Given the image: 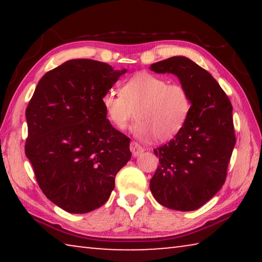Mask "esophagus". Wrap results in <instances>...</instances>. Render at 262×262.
Returning a JSON list of instances; mask_svg holds the SVG:
<instances>
[{"label":"esophagus","mask_w":262,"mask_h":262,"mask_svg":"<svg viewBox=\"0 0 262 262\" xmlns=\"http://www.w3.org/2000/svg\"><path fill=\"white\" fill-rule=\"evenodd\" d=\"M130 151L133 154V156L137 157L144 151V148L137 143V142H132V143H130Z\"/></svg>","instance_id":"esophagus-1"}]
</instances>
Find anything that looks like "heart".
Listing matches in <instances>:
<instances>
[{
	"instance_id": "1",
	"label": "heart",
	"mask_w": 262,
	"mask_h": 262,
	"mask_svg": "<svg viewBox=\"0 0 262 262\" xmlns=\"http://www.w3.org/2000/svg\"><path fill=\"white\" fill-rule=\"evenodd\" d=\"M101 105L115 128L125 129L135 112L137 120L133 132L141 137L155 135L163 142L173 139L183 129L192 110V98L181 84H170L157 75L139 73L122 84L121 92H105Z\"/></svg>"
}]
</instances>
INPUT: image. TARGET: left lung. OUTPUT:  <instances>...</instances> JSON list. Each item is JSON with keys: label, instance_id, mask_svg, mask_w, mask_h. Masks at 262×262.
I'll return each mask as SVG.
<instances>
[{"label": "left lung", "instance_id": "obj_1", "mask_svg": "<svg viewBox=\"0 0 262 262\" xmlns=\"http://www.w3.org/2000/svg\"><path fill=\"white\" fill-rule=\"evenodd\" d=\"M150 70L173 74L192 98L183 129L154 150L159 158L150 190L162 206L180 211L196 210L219 192L227 178L236 144L232 106L211 75L185 56L156 62Z\"/></svg>", "mask_w": 262, "mask_h": 262}]
</instances>
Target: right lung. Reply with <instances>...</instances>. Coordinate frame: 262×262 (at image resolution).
<instances>
[{"mask_svg": "<svg viewBox=\"0 0 262 262\" xmlns=\"http://www.w3.org/2000/svg\"><path fill=\"white\" fill-rule=\"evenodd\" d=\"M127 72L75 59L46 73L26 108L25 155L47 199L72 214L104 205L132 157L130 139L111 125L101 97Z\"/></svg>", "mask_w": 262, "mask_h": 262, "instance_id": "right-lung-1", "label": "right lung"}]
</instances>
